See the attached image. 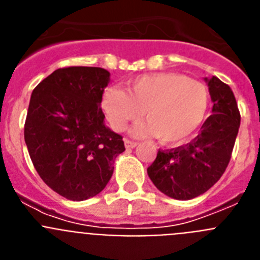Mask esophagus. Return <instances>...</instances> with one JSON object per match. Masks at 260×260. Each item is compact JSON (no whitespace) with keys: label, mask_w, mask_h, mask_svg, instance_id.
Returning <instances> with one entry per match:
<instances>
[{"label":"esophagus","mask_w":260,"mask_h":260,"mask_svg":"<svg viewBox=\"0 0 260 260\" xmlns=\"http://www.w3.org/2000/svg\"><path fill=\"white\" fill-rule=\"evenodd\" d=\"M125 146L126 148H134V147L138 146L137 142L132 141V139H125Z\"/></svg>","instance_id":"obj_1"}]
</instances>
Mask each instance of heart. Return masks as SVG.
<instances>
[{
	"mask_svg": "<svg viewBox=\"0 0 260 260\" xmlns=\"http://www.w3.org/2000/svg\"><path fill=\"white\" fill-rule=\"evenodd\" d=\"M210 92L206 84L177 73L142 75L130 80L126 91L110 87L103 108L113 128L122 132L144 113L148 123L139 134H155L165 144L186 141L207 114Z\"/></svg>",
	"mask_w": 260,
	"mask_h": 260,
	"instance_id": "b5f03b06",
	"label": "heart"
}]
</instances>
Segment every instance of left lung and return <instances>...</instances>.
<instances>
[{
	"label": "left lung",
	"instance_id": "1",
	"mask_svg": "<svg viewBox=\"0 0 260 260\" xmlns=\"http://www.w3.org/2000/svg\"><path fill=\"white\" fill-rule=\"evenodd\" d=\"M206 80L213 102L212 114L198 137L177 148L158 150L155 161L147 168L153 185L178 201L197 198L220 180L240 128L241 114L231 87L216 77Z\"/></svg>",
	"mask_w": 260,
	"mask_h": 260
}]
</instances>
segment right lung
Masks as SVG:
<instances>
[{"mask_svg":"<svg viewBox=\"0 0 260 260\" xmlns=\"http://www.w3.org/2000/svg\"><path fill=\"white\" fill-rule=\"evenodd\" d=\"M109 71L57 69L32 91L24 141L36 172L53 191L86 201L103 191L125 151L122 137L104 125L100 107Z\"/></svg>","mask_w":260,"mask_h":260,"instance_id":"right-lung-1","label":"right lung"}]
</instances>
